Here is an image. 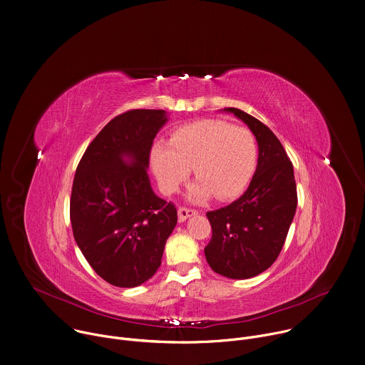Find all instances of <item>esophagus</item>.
<instances>
[{
	"label": "esophagus",
	"mask_w": 365,
	"mask_h": 365,
	"mask_svg": "<svg viewBox=\"0 0 365 365\" xmlns=\"http://www.w3.org/2000/svg\"><path fill=\"white\" fill-rule=\"evenodd\" d=\"M196 213H197V210L182 206V207H179V209H178V217H179V222H185L187 217H190V216H193V215H196Z\"/></svg>",
	"instance_id": "obj_1"
}]
</instances>
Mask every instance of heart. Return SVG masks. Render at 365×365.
<instances>
[{"label":"heart","mask_w":365,"mask_h":365,"mask_svg":"<svg viewBox=\"0 0 365 365\" xmlns=\"http://www.w3.org/2000/svg\"><path fill=\"white\" fill-rule=\"evenodd\" d=\"M258 158L254 133L219 118H205L173 132L169 143L158 142L150 152L153 172L166 192H175L190 168L199 179L189 197L202 202L239 196L250 185Z\"/></svg>","instance_id":"heart-1"}]
</instances>
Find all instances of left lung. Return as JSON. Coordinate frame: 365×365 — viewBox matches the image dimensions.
<instances>
[{"mask_svg": "<svg viewBox=\"0 0 365 365\" xmlns=\"http://www.w3.org/2000/svg\"><path fill=\"white\" fill-rule=\"evenodd\" d=\"M225 110L255 135L258 166L244 195L206 213L212 237L205 257L216 274L248 279L267 271L281 254L297 210V185L292 163L269 128L239 108Z\"/></svg>", "mask_w": 365, "mask_h": 365, "instance_id": "8db88e82", "label": "left lung"}]
</instances>
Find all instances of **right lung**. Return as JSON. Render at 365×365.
Masks as SVG:
<instances>
[{
  "instance_id": "right-lung-1",
  "label": "right lung",
  "mask_w": 365,
  "mask_h": 365,
  "mask_svg": "<svg viewBox=\"0 0 365 365\" xmlns=\"http://www.w3.org/2000/svg\"><path fill=\"white\" fill-rule=\"evenodd\" d=\"M166 121L165 110L115 115L88 145L76 170L73 235L90 267L114 287L133 288L150 279L178 223L175 205L155 195L148 175L153 139Z\"/></svg>"
}]
</instances>
